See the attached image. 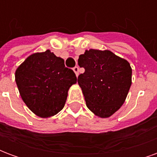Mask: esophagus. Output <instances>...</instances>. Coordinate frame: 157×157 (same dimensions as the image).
I'll return each mask as SVG.
<instances>
[{
    "label": "esophagus",
    "instance_id": "obj_1",
    "mask_svg": "<svg viewBox=\"0 0 157 157\" xmlns=\"http://www.w3.org/2000/svg\"><path fill=\"white\" fill-rule=\"evenodd\" d=\"M73 71H74V72H75V74L76 76H78L79 75V67L78 66H75L74 68H73Z\"/></svg>",
    "mask_w": 157,
    "mask_h": 157
}]
</instances>
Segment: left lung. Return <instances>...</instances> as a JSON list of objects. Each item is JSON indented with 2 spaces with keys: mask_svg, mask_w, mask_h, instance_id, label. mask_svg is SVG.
Segmentation results:
<instances>
[{
  "mask_svg": "<svg viewBox=\"0 0 157 157\" xmlns=\"http://www.w3.org/2000/svg\"><path fill=\"white\" fill-rule=\"evenodd\" d=\"M85 69L77 82L86 106L99 118H109L125 102L132 84V69L126 59L110 50L91 48L78 59Z\"/></svg>",
  "mask_w": 157,
  "mask_h": 157,
  "instance_id": "obj_1",
  "label": "left lung"
}]
</instances>
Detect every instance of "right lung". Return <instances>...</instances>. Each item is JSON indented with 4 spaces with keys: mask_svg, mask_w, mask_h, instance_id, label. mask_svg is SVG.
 Wrapping results in <instances>:
<instances>
[{
    "mask_svg": "<svg viewBox=\"0 0 157 157\" xmlns=\"http://www.w3.org/2000/svg\"><path fill=\"white\" fill-rule=\"evenodd\" d=\"M15 81L27 107L46 118L61 111L69 89L77 79L63 59L47 49L29 55L16 70Z\"/></svg>",
    "mask_w": 157,
    "mask_h": 157,
    "instance_id": "add662e5",
    "label": "right lung"
}]
</instances>
